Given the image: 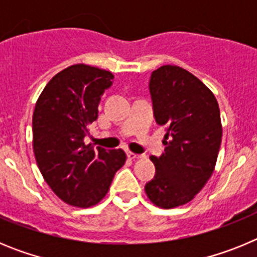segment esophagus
Instances as JSON below:
<instances>
[{
    "label": "esophagus",
    "instance_id": "34e87169",
    "mask_svg": "<svg viewBox=\"0 0 257 257\" xmlns=\"http://www.w3.org/2000/svg\"><path fill=\"white\" fill-rule=\"evenodd\" d=\"M127 157H128L130 160H136V158H140L142 156H139V154H136V153H133V152H127Z\"/></svg>",
    "mask_w": 257,
    "mask_h": 257
}]
</instances>
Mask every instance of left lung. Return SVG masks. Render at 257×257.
I'll list each match as a JSON object with an SVG mask.
<instances>
[{
  "label": "left lung",
  "mask_w": 257,
  "mask_h": 257,
  "mask_svg": "<svg viewBox=\"0 0 257 257\" xmlns=\"http://www.w3.org/2000/svg\"><path fill=\"white\" fill-rule=\"evenodd\" d=\"M149 91L156 122L166 127V148L151 157L156 175L145 193L158 207L174 208L192 201L212 175L222 135L219 104L205 83L176 65L153 70Z\"/></svg>",
  "instance_id": "obj_1"
}]
</instances>
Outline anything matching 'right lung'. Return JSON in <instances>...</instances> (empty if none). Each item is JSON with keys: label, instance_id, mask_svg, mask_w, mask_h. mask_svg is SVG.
<instances>
[{"label": "right lung", "instance_id": "1", "mask_svg": "<svg viewBox=\"0 0 257 257\" xmlns=\"http://www.w3.org/2000/svg\"><path fill=\"white\" fill-rule=\"evenodd\" d=\"M113 78L108 70L70 65L50 79L36 103L32 128L38 169L52 192L68 205L99 203L126 162L122 149H94L83 143Z\"/></svg>", "mask_w": 257, "mask_h": 257}]
</instances>
